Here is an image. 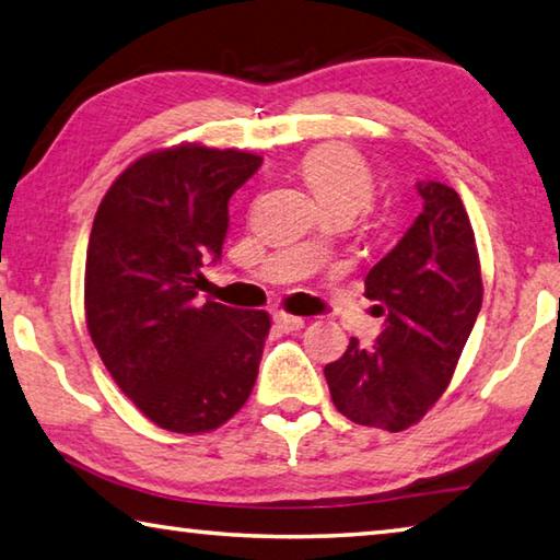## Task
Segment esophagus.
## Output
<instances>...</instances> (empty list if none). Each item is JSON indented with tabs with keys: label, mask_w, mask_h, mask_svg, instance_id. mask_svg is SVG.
Wrapping results in <instances>:
<instances>
[{
	"label": "esophagus",
	"mask_w": 560,
	"mask_h": 560,
	"mask_svg": "<svg viewBox=\"0 0 560 560\" xmlns=\"http://www.w3.org/2000/svg\"><path fill=\"white\" fill-rule=\"evenodd\" d=\"M273 324H277L281 330H299V328H303V318H299V316H289V314H283V311H277V314H273Z\"/></svg>",
	"instance_id": "esophagus-1"
}]
</instances>
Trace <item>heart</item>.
Segmentation results:
<instances>
[{
    "label": "heart",
    "instance_id": "b5f03b06",
    "mask_svg": "<svg viewBox=\"0 0 560 560\" xmlns=\"http://www.w3.org/2000/svg\"><path fill=\"white\" fill-rule=\"evenodd\" d=\"M301 173L326 212L340 210L353 217L373 197V170L346 145L326 143L308 150L301 160Z\"/></svg>",
    "mask_w": 560,
    "mask_h": 560
}]
</instances>
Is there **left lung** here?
Here are the masks:
<instances>
[{"label":"left lung","mask_w":560,"mask_h":560,"mask_svg":"<svg viewBox=\"0 0 560 560\" xmlns=\"http://www.w3.org/2000/svg\"><path fill=\"white\" fill-rule=\"evenodd\" d=\"M422 212L368 271L365 296L385 326L373 348L350 338L324 368L338 412L365 428L402 432L450 385L481 308L474 230L452 187L420 179Z\"/></svg>","instance_id":"obj_1"}]
</instances>
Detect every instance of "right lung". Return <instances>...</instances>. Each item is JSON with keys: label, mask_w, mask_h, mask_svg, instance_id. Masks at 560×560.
<instances>
[{"label": "right lung", "mask_w": 560, "mask_h": 560, "mask_svg": "<svg viewBox=\"0 0 560 560\" xmlns=\"http://www.w3.org/2000/svg\"><path fill=\"white\" fill-rule=\"evenodd\" d=\"M261 167L177 145L136 160L103 197L86 254V324L103 365L158 428H220L249 397L271 320L200 301L222 259L230 197Z\"/></svg>", "instance_id": "add662e5"}]
</instances>
